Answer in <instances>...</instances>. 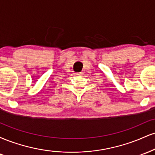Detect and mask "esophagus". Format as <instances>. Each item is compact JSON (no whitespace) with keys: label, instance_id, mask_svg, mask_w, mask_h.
Listing matches in <instances>:
<instances>
[{"label":"esophagus","instance_id":"esophagus-1","mask_svg":"<svg viewBox=\"0 0 155 155\" xmlns=\"http://www.w3.org/2000/svg\"><path fill=\"white\" fill-rule=\"evenodd\" d=\"M84 74L83 72H80V73H76V75H79V76H82Z\"/></svg>","mask_w":155,"mask_h":155}]
</instances>
